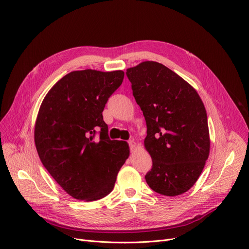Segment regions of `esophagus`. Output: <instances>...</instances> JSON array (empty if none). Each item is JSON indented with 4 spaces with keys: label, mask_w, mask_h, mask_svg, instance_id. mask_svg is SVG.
Here are the masks:
<instances>
[{
    "label": "esophagus",
    "mask_w": 249,
    "mask_h": 249,
    "mask_svg": "<svg viewBox=\"0 0 249 249\" xmlns=\"http://www.w3.org/2000/svg\"><path fill=\"white\" fill-rule=\"evenodd\" d=\"M129 146H130V150H131V152H134L135 151V149H136V142L134 141V140H129Z\"/></svg>",
    "instance_id": "34e87169"
}]
</instances>
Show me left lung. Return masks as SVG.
<instances>
[{
    "label": "left lung",
    "instance_id": "left-lung-1",
    "mask_svg": "<svg viewBox=\"0 0 249 249\" xmlns=\"http://www.w3.org/2000/svg\"><path fill=\"white\" fill-rule=\"evenodd\" d=\"M126 75L147 125L144 140L152 158L147 184L165 196L188 191L209 156L207 114L196 90L158 62L145 61Z\"/></svg>",
    "mask_w": 249,
    "mask_h": 249
}]
</instances>
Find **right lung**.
<instances>
[{
  "mask_svg": "<svg viewBox=\"0 0 249 249\" xmlns=\"http://www.w3.org/2000/svg\"><path fill=\"white\" fill-rule=\"evenodd\" d=\"M123 79L121 70L73 71L50 89L40 106L34 132L37 152L48 172L75 199L88 202L107 196L129 157L127 142L108 137L102 115ZM98 127L101 138L95 142Z\"/></svg>",
  "mask_w": 249,
  "mask_h": 249,
  "instance_id": "add662e5",
  "label": "right lung"
}]
</instances>
